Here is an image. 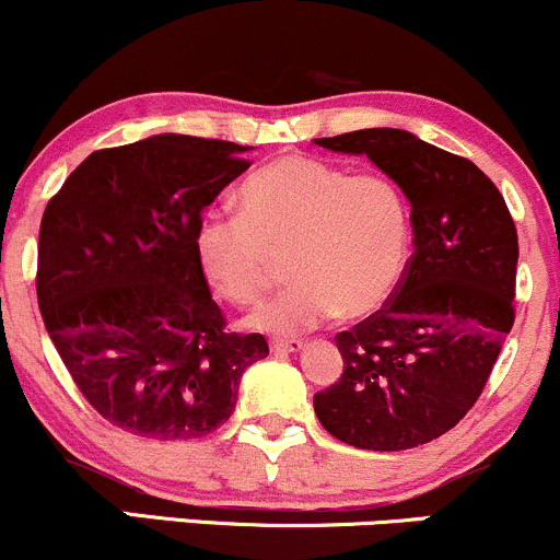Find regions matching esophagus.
Listing matches in <instances>:
<instances>
[{
    "label": "esophagus",
    "mask_w": 560,
    "mask_h": 560,
    "mask_svg": "<svg viewBox=\"0 0 560 560\" xmlns=\"http://www.w3.org/2000/svg\"><path fill=\"white\" fill-rule=\"evenodd\" d=\"M269 348H272V353H295V351H301V348H304V340H299V338L272 340Z\"/></svg>",
    "instance_id": "esophagus-1"
}]
</instances>
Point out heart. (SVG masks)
Returning <instances> with one entry per match:
<instances>
[{
    "label": "heart",
    "mask_w": 560,
    "mask_h": 560,
    "mask_svg": "<svg viewBox=\"0 0 560 560\" xmlns=\"http://www.w3.org/2000/svg\"><path fill=\"white\" fill-rule=\"evenodd\" d=\"M235 203L238 217L207 214L196 228V261L209 288L252 306L280 278V259L295 280L248 317L254 330L295 335L335 314L370 317L404 278L411 209L390 177L285 154L254 170Z\"/></svg>",
    "instance_id": "b5f03b06"
}]
</instances>
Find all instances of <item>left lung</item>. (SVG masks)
Instances as JSON below:
<instances>
[{
	"label": "left lung",
	"instance_id": "1",
	"mask_svg": "<svg viewBox=\"0 0 560 560\" xmlns=\"http://www.w3.org/2000/svg\"><path fill=\"white\" fill-rule=\"evenodd\" d=\"M317 143L366 154L398 183L411 201L413 254L387 304L335 335L343 374L314 396V411L353 448H417L477 404L514 327V217L475 162L406 130L366 128Z\"/></svg>",
	"mask_w": 560,
	"mask_h": 560
}]
</instances>
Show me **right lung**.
Here are the masks:
<instances>
[{"label": "right lung", "mask_w": 560, "mask_h": 560, "mask_svg": "<svg viewBox=\"0 0 560 560\" xmlns=\"http://www.w3.org/2000/svg\"><path fill=\"white\" fill-rule=\"evenodd\" d=\"M246 147L151 136L98 149L38 230V308L72 383L109 424L151 440L228 422L265 335L228 330L196 261L203 209L252 162Z\"/></svg>", "instance_id": "right-lung-1"}]
</instances>
